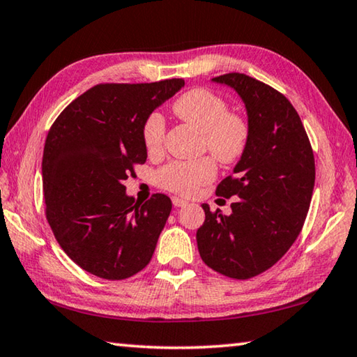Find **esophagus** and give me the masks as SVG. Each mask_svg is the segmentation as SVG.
Listing matches in <instances>:
<instances>
[{"mask_svg": "<svg viewBox=\"0 0 357 357\" xmlns=\"http://www.w3.org/2000/svg\"><path fill=\"white\" fill-rule=\"evenodd\" d=\"M172 202H173V204L176 208H183V206H185V204H187V202L183 200V198H179V197H173Z\"/></svg>", "mask_w": 357, "mask_h": 357, "instance_id": "esophagus-1", "label": "esophagus"}]
</instances>
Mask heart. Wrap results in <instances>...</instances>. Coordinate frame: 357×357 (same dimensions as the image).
I'll use <instances>...</instances> for the list:
<instances>
[{"label":"heart","mask_w":357,"mask_h":357,"mask_svg":"<svg viewBox=\"0 0 357 357\" xmlns=\"http://www.w3.org/2000/svg\"><path fill=\"white\" fill-rule=\"evenodd\" d=\"M173 112L179 119L193 126L204 137V148L209 149L222 164H231L244 153L249 140L245 121L234 113H228V105L219 96L204 88L184 93L173 104ZM165 121L159 113L149 114L143 124V142L149 153H157L164 146ZM215 176V164L211 157L197 160H173L157 172V183L164 189L192 195L202 185Z\"/></svg>","instance_id":"heart-1"}]
</instances>
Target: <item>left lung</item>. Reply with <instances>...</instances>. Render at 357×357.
<instances>
[{
	"mask_svg": "<svg viewBox=\"0 0 357 357\" xmlns=\"http://www.w3.org/2000/svg\"><path fill=\"white\" fill-rule=\"evenodd\" d=\"M213 82L233 88L249 119V140L231 176L217 185L220 197H236L231 214L203 204L198 252L211 269L245 280L285 255L310 206L315 159L298 112L285 96L245 74Z\"/></svg>",
	"mask_w": 357,
	"mask_h": 357,
	"instance_id": "left-lung-1",
	"label": "left lung"
}]
</instances>
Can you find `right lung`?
Segmentation results:
<instances>
[{
  "mask_svg": "<svg viewBox=\"0 0 357 357\" xmlns=\"http://www.w3.org/2000/svg\"><path fill=\"white\" fill-rule=\"evenodd\" d=\"M184 86L102 83L64 108L48 130L42 181L48 225L68 257L89 274L129 279L153 258L172 200L135 202L123 184L146 162L143 124Z\"/></svg>",
  "mask_w": 357,
  "mask_h": 357,
  "instance_id": "1",
  "label": "right lung"
}]
</instances>
